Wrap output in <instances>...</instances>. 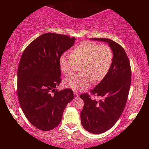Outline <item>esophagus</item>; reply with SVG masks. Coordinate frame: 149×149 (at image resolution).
I'll list each match as a JSON object with an SVG mask.
<instances>
[{
  "label": "esophagus",
  "instance_id": "obj_1",
  "mask_svg": "<svg viewBox=\"0 0 149 149\" xmlns=\"http://www.w3.org/2000/svg\"><path fill=\"white\" fill-rule=\"evenodd\" d=\"M74 97H79V93H77V91H74Z\"/></svg>",
  "mask_w": 149,
  "mask_h": 149
}]
</instances>
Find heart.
Segmentation results:
<instances>
[{
	"instance_id": "obj_1",
	"label": "heart",
	"mask_w": 149,
	"mask_h": 149,
	"mask_svg": "<svg viewBox=\"0 0 149 149\" xmlns=\"http://www.w3.org/2000/svg\"><path fill=\"white\" fill-rule=\"evenodd\" d=\"M113 49L108 45L93 41L83 42L77 46L72 54H63L60 58L62 72L69 76L81 66L80 74L73 75L64 81L65 87L83 90L91 85L101 81L108 74L113 61Z\"/></svg>"
}]
</instances>
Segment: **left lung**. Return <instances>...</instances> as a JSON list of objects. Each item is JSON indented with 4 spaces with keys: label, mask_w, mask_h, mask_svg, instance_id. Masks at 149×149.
<instances>
[{
    "label": "left lung",
    "mask_w": 149,
    "mask_h": 149,
    "mask_svg": "<svg viewBox=\"0 0 149 149\" xmlns=\"http://www.w3.org/2000/svg\"><path fill=\"white\" fill-rule=\"evenodd\" d=\"M93 39L108 42L114 54L111 67L104 78L91 89V94L86 92L80 95L84 102L81 124L87 132L99 134L111 129L121 117L129 95L132 70L127 54L119 44L109 38ZM91 95L103 99L97 101L91 98Z\"/></svg>",
    "instance_id": "1"
}]
</instances>
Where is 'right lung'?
Segmentation results:
<instances>
[{"label":"right lung","instance_id":"right-lung-1","mask_svg":"<svg viewBox=\"0 0 149 149\" xmlns=\"http://www.w3.org/2000/svg\"><path fill=\"white\" fill-rule=\"evenodd\" d=\"M75 38L45 33L24 49L17 69V96L30 123L50 131L61 122L63 112L74 98L71 89H56L60 84V58L74 45Z\"/></svg>","mask_w":149,"mask_h":149}]
</instances>
